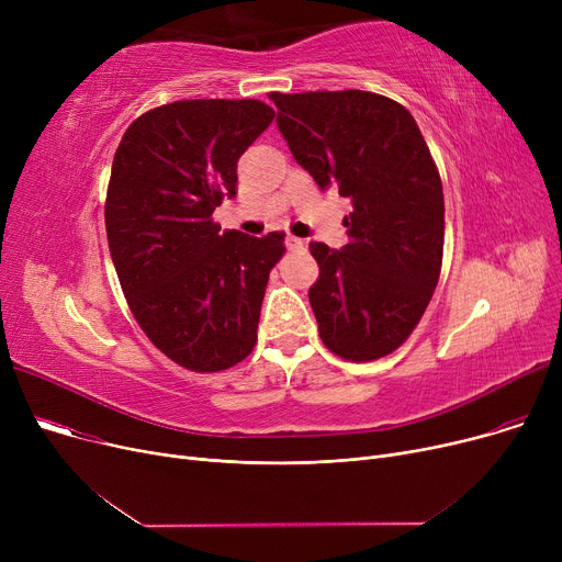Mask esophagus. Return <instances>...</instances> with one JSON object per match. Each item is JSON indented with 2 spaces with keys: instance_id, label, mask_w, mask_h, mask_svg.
<instances>
[{
  "instance_id": "34e87169",
  "label": "esophagus",
  "mask_w": 562,
  "mask_h": 562,
  "mask_svg": "<svg viewBox=\"0 0 562 562\" xmlns=\"http://www.w3.org/2000/svg\"><path fill=\"white\" fill-rule=\"evenodd\" d=\"M303 246H305V241L299 239V236H293V234L286 236V248H289V250H301Z\"/></svg>"
}]
</instances>
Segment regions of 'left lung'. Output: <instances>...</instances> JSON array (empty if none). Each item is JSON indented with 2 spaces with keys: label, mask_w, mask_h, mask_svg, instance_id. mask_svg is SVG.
Segmentation results:
<instances>
[{
  "label": "left lung",
  "mask_w": 562,
  "mask_h": 562,
  "mask_svg": "<svg viewBox=\"0 0 562 562\" xmlns=\"http://www.w3.org/2000/svg\"><path fill=\"white\" fill-rule=\"evenodd\" d=\"M289 150L348 198V244H310L321 341L348 362L394 352L422 321L445 255V191L412 113L369 91L269 93Z\"/></svg>",
  "instance_id": "1"
}]
</instances>
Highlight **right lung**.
Segmentation results:
<instances>
[{
  "label": "right lung",
  "mask_w": 562,
  "mask_h": 562,
  "mask_svg": "<svg viewBox=\"0 0 562 562\" xmlns=\"http://www.w3.org/2000/svg\"><path fill=\"white\" fill-rule=\"evenodd\" d=\"M259 100H180L145 111L117 145L104 221L127 305L168 360L216 373L257 344L284 232L261 239L212 218L236 193V161L271 125Z\"/></svg>",
  "instance_id": "obj_1"
}]
</instances>
